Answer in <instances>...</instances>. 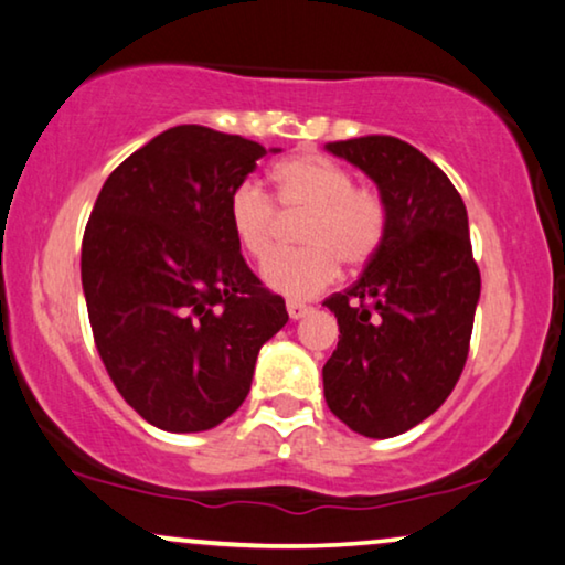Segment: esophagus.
I'll list each match as a JSON object with an SVG mask.
<instances>
[{
    "label": "esophagus",
    "instance_id": "obj_1",
    "mask_svg": "<svg viewBox=\"0 0 565 565\" xmlns=\"http://www.w3.org/2000/svg\"><path fill=\"white\" fill-rule=\"evenodd\" d=\"M287 312H289L291 320H299V318H305L307 312H310V307L302 305V302H295V299H291V302H287Z\"/></svg>",
    "mask_w": 565,
    "mask_h": 565
}]
</instances>
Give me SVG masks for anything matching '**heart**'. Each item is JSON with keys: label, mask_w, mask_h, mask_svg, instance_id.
<instances>
[{"label": "heart", "mask_w": 565, "mask_h": 565, "mask_svg": "<svg viewBox=\"0 0 565 565\" xmlns=\"http://www.w3.org/2000/svg\"><path fill=\"white\" fill-rule=\"evenodd\" d=\"M270 180L284 216L305 214L297 232L305 247L278 253L263 266V281L278 295L315 297L333 284L338 260L361 268L377 255L387 230V206L377 191L353 185L343 164L305 152L276 162ZM277 210L253 180H243L230 193L232 235L253 260H266L274 250L281 222Z\"/></svg>", "instance_id": "1"}]
</instances>
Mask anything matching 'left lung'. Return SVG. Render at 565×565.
<instances>
[{
  "instance_id": "1",
  "label": "left lung",
  "mask_w": 565,
  "mask_h": 565,
  "mask_svg": "<svg viewBox=\"0 0 565 565\" xmlns=\"http://www.w3.org/2000/svg\"><path fill=\"white\" fill-rule=\"evenodd\" d=\"M326 149L377 183L387 230L364 274L322 302L341 330L322 387L351 431L387 439L431 416L468 361L480 299L468 212L452 180L408 141L374 134Z\"/></svg>"
}]
</instances>
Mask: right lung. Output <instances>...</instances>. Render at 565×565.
Segmentation results:
<instances>
[{"label":"right lung","instance_id":"obj_1","mask_svg":"<svg viewBox=\"0 0 565 565\" xmlns=\"http://www.w3.org/2000/svg\"><path fill=\"white\" fill-rule=\"evenodd\" d=\"M266 154L237 134L175 126L110 172L89 214L82 289L97 353L124 401L162 431L230 418L260 345L289 320L227 220L230 193Z\"/></svg>","mask_w":565,"mask_h":565}]
</instances>
